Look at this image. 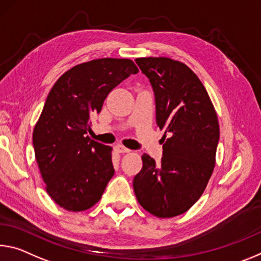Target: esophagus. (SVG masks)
I'll return each mask as SVG.
<instances>
[{
	"mask_svg": "<svg viewBox=\"0 0 261 261\" xmlns=\"http://www.w3.org/2000/svg\"><path fill=\"white\" fill-rule=\"evenodd\" d=\"M116 151L118 153H129L131 150H129V148L123 145H116Z\"/></svg>",
	"mask_w": 261,
	"mask_h": 261,
	"instance_id": "34e87169",
	"label": "esophagus"
}]
</instances>
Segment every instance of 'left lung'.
I'll use <instances>...</instances> for the list:
<instances>
[{
  "label": "left lung",
  "instance_id": "obj_1",
  "mask_svg": "<svg viewBox=\"0 0 261 261\" xmlns=\"http://www.w3.org/2000/svg\"><path fill=\"white\" fill-rule=\"evenodd\" d=\"M136 63L150 79L156 124L166 132L160 164L144 153L134 190L139 204L153 216L175 217L196 203L212 177L220 139L217 114L203 84L187 65L166 57L137 58Z\"/></svg>",
  "mask_w": 261,
  "mask_h": 261
}]
</instances>
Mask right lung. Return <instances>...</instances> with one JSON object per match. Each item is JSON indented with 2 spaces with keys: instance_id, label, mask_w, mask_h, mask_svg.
<instances>
[{
  "instance_id": "1",
  "label": "right lung",
  "mask_w": 261,
  "mask_h": 261,
  "mask_svg": "<svg viewBox=\"0 0 261 261\" xmlns=\"http://www.w3.org/2000/svg\"><path fill=\"white\" fill-rule=\"evenodd\" d=\"M136 73L130 59H94L65 72L48 93L32 140L45 189L61 208L85 212L101 200L115 173L113 147L87 136L90 118L111 90Z\"/></svg>"
}]
</instances>
